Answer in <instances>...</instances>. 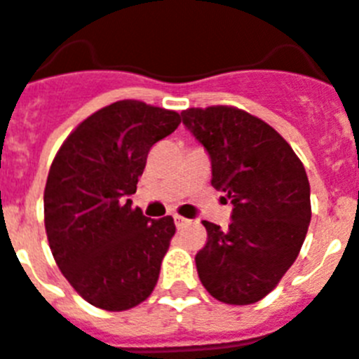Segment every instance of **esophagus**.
Here are the masks:
<instances>
[{
	"mask_svg": "<svg viewBox=\"0 0 359 359\" xmlns=\"http://www.w3.org/2000/svg\"><path fill=\"white\" fill-rule=\"evenodd\" d=\"M174 222H176V228H177V229L189 224V220H187V219H183V217H180V215H176V217H174Z\"/></svg>",
	"mask_w": 359,
	"mask_h": 359,
	"instance_id": "34e87169",
	"label": "esophagus"
}]
</instances>
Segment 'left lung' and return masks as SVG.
Returning <instances> with one entry per match:
<instances>
[{"label":"left lung","instance_id":"1","mask_svg":"<svg viewBox=\"0 0 359 359\" xmlns=\"http://www.w3.org/2000/svg\"><path fill=\"white\" fill-rule=\"evenodd\" d=\"M182 120L211 159V185L233 205L226 229L203 220L208 243L194 257L200 282L220 302H257L293 265L308 233L304 165L282 135L241 109H187Z\"/></svg>","mask_w":359,"mask_h":359}]
</instances>
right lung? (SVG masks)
Returning <instances> with one entry per match:
<instances>
[{
  "label": "right lung",
  "instance_id": "1",
  "mask_svg": "<svg viewBox=\"0 0 359 359\" xmlns=\"http://www.w3.org/2000/svg\"><path fill=\"white\" fill-rule=\"evenodd\" d=\"M180 122L174 111L114 102L83 120L51 163L44 191L51 254L96 308H135L156 287L176 226L172 217H144L130 196L151 146Z\"/></svg>",
  "mask_w": 359,
  "mask_h": 359
}]
</instances>
